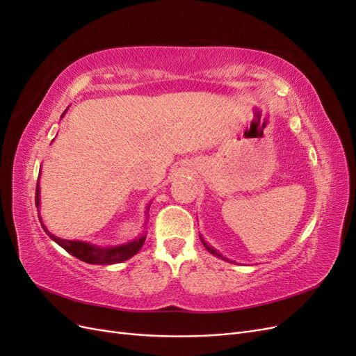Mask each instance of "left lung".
<instances>
[{
	"label": "left lung",
	"instance_id": "8db88e82",
	"mask_svg": "<svg viewBox=\"0 0 356 356\" xmlns=\"http://www.w3.org/2000/svg\"><path fill=\"white\" fill-rule=\"evenodd\" d=\"M200 241H202V243H203V246L207 248V250L212 254V255H215V257H218V258H221V260H224V261H229V263H234V261H232V260H229V258H225V257H222V254H220L217 250H215V248H212L211 245H208L207 243V241H204L202 236H200Z\"/></svg>",
	"mask_w": 356,
	"mask_h": 356
}]
</instances>
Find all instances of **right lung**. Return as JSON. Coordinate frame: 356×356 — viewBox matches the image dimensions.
Returning a JSON list of instances; mask_svg holds the SVG:
<instances>
[{
  "instance_id": "obj_1",
  "label": "right lung",
  "mask_w": 356,
  "mask_h": 356,
  "mask_svg": "<svg viewBox=\"0 0 356 356\" xmlns=\"http://www.w3.org/2000/svg\"><path fill=\"white\" fill-rule=\"evenodd\" d=\"M67 110L63 111L62 117L65 115ZM40 204H41V202H40V177H38L37 191H35V207L38 209H40ZM149 204H152V203H148L147 213H148V209H149ZM38 218H40L42 230H44L49 234V238L51 241H55L59 246H62L63 250L70 252L71 255H74L75 258H79V260H81L84 263H89V264L106 266V264H115V263L126 261V260H129V258L139 252V250H141L144 242H145V236H147L145 232H144L141 236H139V238H136L131 242H127V243H123V245L98 246V245H93V243H89V242H83V241L60 239V238H58V236H55L47 230L44 222H42V218L40 217V212H38ZM145 224H147V221H145ZM144 227H145V225H144Z\"/></svg>"
}]
</instances>
